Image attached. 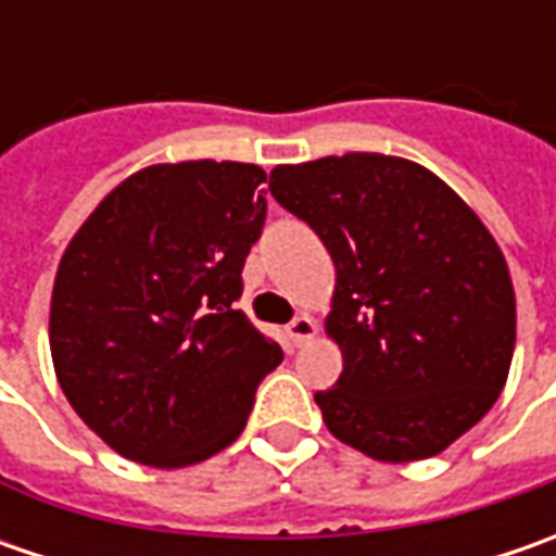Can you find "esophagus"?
I'll return each instance as SVG.
<instances>
[{
  "label": "esophagus",
  "instance_id": "obj_1",
  "mask_svg": "<svg viewBox=\"0 0 556 556\" xmlns=\"http://www.w3.org/2000/svg\"><path fill=\"white\" fill-rule=\"evenodd\" d=\"M315 337V321H312L309 315H296L293 321L288 325V340L293 346H300V343H306Z\"/></svg>",
  "mask_w": 556,
  "mask_h": 556
}]
</instances>
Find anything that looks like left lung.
I'll list each match as a JSON object with an SVG mask.
<instances>
[{"label": "left lung", "instance_id": "obj_1", "mask_svg": "<svg viewBox=\"0 0 556 556\" xmlns=\"http://www.w3.org/2000/svg\"><path fill=\"white\" fill-rule=\"evenodd\" d=\"M268 191L337 268L325 325L343 371L315 393L328 430L390 464L448 448L502 395L517 343L489 228L430 169L387 154L275 166Z\"/></svg>", "mask_w": 556, "mask_h": 556}]
</instances>
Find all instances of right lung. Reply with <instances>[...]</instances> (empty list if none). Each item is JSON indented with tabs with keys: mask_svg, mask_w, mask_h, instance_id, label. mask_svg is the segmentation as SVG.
<instances>
[{
	"mask_svg": "<svg viewBox=\"0 0 556 556\" xmlns=\"http://www.w3.org/2000/svg\"><path fill=\"white\" fill-rule=\"evenodd\" d=\"M256 163L185 161L117 185L67 244L49 343L58 383L123 458L188 467L244 430L281 346L235 303L266 223Z\"/></svg>",
	"mask_w": 556,
	"mask_h": 556,
	"instance_id": "right-lung-1",
	"label": "right lung"
}]
</instances>
